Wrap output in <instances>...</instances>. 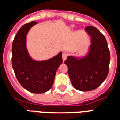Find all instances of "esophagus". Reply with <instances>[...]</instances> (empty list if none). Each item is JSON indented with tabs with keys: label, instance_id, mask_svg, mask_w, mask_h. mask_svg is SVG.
Masks as SVG:
<instances>
[{
	"label": "esophagus",
	"instance_id": "obj_1",
	"mask_svg": "<svg viewBox=\"0 0 120 120\" xmlns=\"http://www.w3.org/2000/svg\"><path fill=\"white\" fill-rule=\"evenodd\" d=\"M68 53H66V52H63L62 54V59L64 61H65V60H66V58H67V57H68Z\"/></svg>",
	"mask_w": 120,
	"mask_h": 120
}]
</instances>
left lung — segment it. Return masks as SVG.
Returning a JSON list of instances; mask_svg holds the SVG:
<instances>
[{"mask_svg": "<svg viewBox=\"0 0 120 120\" xmlns=\"http://www.w3.org/2000/svg\"><path fill=\"white\" fill-rule=\"evenodd\" d=\"M85 30L90 37L88 53L82 58L69 56L65 64L73 87L78 90L89 91L98 88L106 79L111 56L103 34L93 26Z\"/></svg>", "mask_w": 120, "mask_h": 120, "instance_id": "obj_1", "label": "left lung"}]
</instances>
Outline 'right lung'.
<instances>
[{
  "label": "right lung",
  "mask_w": 120,
  "mask_h": 120,
  "mask_svg": "<svg viewBox=\"0 0 120 120\" xmlns=\"http://www.w3.org/2000/svg\"><path fill=\"white\" fill-rule=\"evenodd\" d=\"M38 22L22 26L12 44V66L20 84L33 93H44L52 87L56 72L62 63V52L49 60L36 61L29 55L26 37L30 30Z\"/></svg>",
  "instance_id": "1"
}]
</instances>
